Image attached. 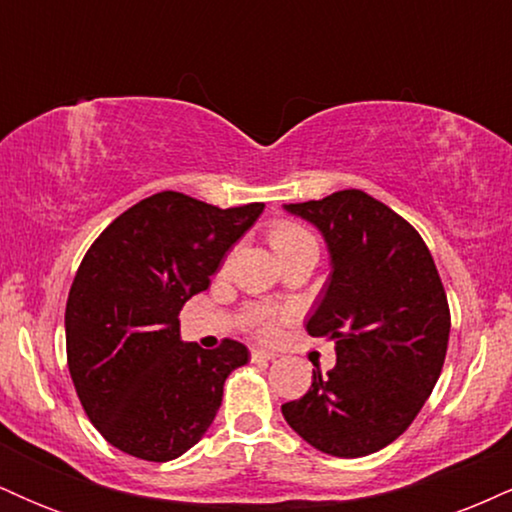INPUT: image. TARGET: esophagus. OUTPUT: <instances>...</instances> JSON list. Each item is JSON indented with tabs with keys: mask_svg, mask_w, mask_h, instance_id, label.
<instances>
[{
	"mask_svg": "<svg viewBox=\"0 0 512 512\" xmlns=\"http://www.w3.org/2000/svg\"><path fill=\"white\" fill-rule=\"evenodd\" d=\"M250 356H252V361H274L276 358L274 351H267V349H252Z\"/></svg>",
	"mask_w": 512,
	"mask_h": 512,
	"instance_id": "1",
	"label": "esophagus"
}]
</instances>
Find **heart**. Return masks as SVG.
I'll list each match as a JSON object with an SVG mask.
<instances>
[{
    "instance_id": "1",
    "label": "heart",
    "mask_w": 512,
    "mask_h": 512,
    "mask_svg": "<svg viewBox=\"0 0 512 512\" xmlns=\"http://www.w3.org/2000/svg\"><path fill=\"white\" fill-rule=\"evenodd\" d=\"M269 240H272V248L276 250V255L284 260V257L293 255V252L303 250V248H317L315 238L305 231L303 226L293 221H279L274 223L272 231H269ZM284 313L274 308H255L250 315V327L257 337L262 339H272L276 332H279V322Z\"/></svg>"
}]
</instances>
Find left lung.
<instances>
[{"mask_svg": "<svg viewBox=\"0 0 512 512\" xmlns=\"http://www.w3.org/2000/svg\"><path fill=\"white\" fill-rule=\"evenodd\" d=\"M284 209L330 250V281L305 330L332 339L337 366L313 370L310 390L281 414L320 452L370 455L407 431L438 383L450 337L443 281L416 228L366 192Z\"/></svg>", "mask_w": 512, "mask_h": 512, "instance_id": "8db88e82", "label": "left lung"}]
</instances>
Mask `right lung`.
Masks as SVG:
<instances>
[{
  "label": "right lung",
  "instance_id": "1",
  "mask_svg": "<svg viewBox=\"0 0 512 512\" xmlns=\"http://www.w3.org/2000/svg\"><path fill=\"white\" fill-rule=\"evenodd\" d=\"M262 209L166 190L129 207L88 248L64 313L67 363L86 416L117 450L168 462L207 433L223 383L250 354L233 339L219 349L182 342L178 315Z\"/></svg>",
  "mask_w": 512,
  "mask_h": 512
}]
</instances>
